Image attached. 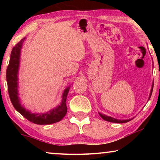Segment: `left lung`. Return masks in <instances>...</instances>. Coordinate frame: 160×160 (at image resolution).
I'll use <instances>...</instances> for the list:
<instances>
[{
    "mask_svg": "<svg viewBox=\"0 0 160 160\" xmlns=\"http://www.w3.org/2000/svg\"><path fill=\"white\" fill-rule=\"evenodd\" d=\"M153 87H154V83H152V89H151V92H150V95H149V98H148V100L150 99L151 96H152V91H153ZM99 115L100 116V117L102 118V119H103L104 120H106L107 122H113V123H125V122H130L131 119H124V120H120V119H114V118L113 117H108V116H106L105 114H102V113H99Z\"/></svg>",
    "mask_w": 160,
    "mask_h": 160,
    "instance_id": "8db88e82",
    "label": "left lung"
}]
</instances>
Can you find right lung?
<instances>
[{"label": "right lung", "instance_id": "right-lung-1", "mask_svg": "<svg viewBox=\"0 0 160 160\" xmlns=\"http://www.w3.org/2000/svg\"><path fill=\"white\" fill-rule=\"evenodd\" d=\"M25 38L22 39L12 49L10 60L6 70V81L9 98L14 108L30 122L36 124H50L60 122L67 113L66 99L70 87H67L62 93V102L49 112L44 113H32L24 108L20 103L18 96V71L19 59L22 43Z\"/></svg>", "mask_w": 160, "mask_h": 160}]
</instances>
